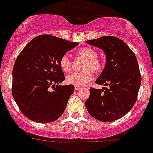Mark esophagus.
<instances>
[{
  "instance_id": "1",
  "label": "esophagus",
  "mask_w": 153,
  "mask_h": 153,
  "mask_svg": "<svg viewBox=\"0 0 153 153\" xmlns=\"http://www.w3.org/2000/svg\"><path fill=\"white\" fill-rule=\"evenodd\" d=\"M80 88H81L80 86H77V85L74 86V89H75V90H79V89H80Z\"/></svg>"
}]
</instances>
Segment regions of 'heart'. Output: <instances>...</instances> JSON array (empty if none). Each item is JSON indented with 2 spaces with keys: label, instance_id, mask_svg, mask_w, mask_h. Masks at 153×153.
Listing matches in <instances>:
<instances>
[{
  "label": "heart",
  "instance_id": "heart-1",
  "mask_svg": "<svg viewBox=\"0 0 153 153\" xmlns=\"http://www.w3.org/2000/svg\"><path fill=\"white\" fill-rule=\"evenodd\" d=\"M77 55L85 60L82 73H72L66 78L67 82L77 86L86 85L93 79L92 72L99 73L102 70V65L98 57V53L92 47H82L77 51ZM61 69L65 72H69L72 68V62L68 55H63L59 61Z\"/></svg>",
  "mask_w": 153,
  "mask_h": 153
}]
</instances>
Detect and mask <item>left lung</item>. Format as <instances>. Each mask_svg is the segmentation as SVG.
<instances>
[{
	"mask_svg": "<svg viewBox=\"0 0 153 153\" xmlns=\"http://www.w3.org/2000/svg\"><path fill=\"white\" fill-rule=\"evenodd\" d=\"M86 43L102 49L106 55L105 68L96 83L108 88H90L85 107L96 120L114 121L128 114L137 100L142 82L138 61L128 45L113 36Z\"/></svg>",
	"mask_w": 153,
	"mask_h": 153,
	"instance_id": "1",
	"label": "left lung"
}]
</instances>
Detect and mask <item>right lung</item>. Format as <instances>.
I'll return each instance as SVG.
<instances>
[{"instance_id": "1", "label": "right lung", "mask_w": 153, "mask_h": 153, "mask_svg": "<svg viewBox=\"0 0 153 153\" xmlns=\"http://www.w3.org/2000/svg\"><path fill=\"white\" fill-rule=\"evenodd\" d=\"M79 43L51 35L35 37L18 56L12 71V96L27 118L37 123L54 121L62 115L73 85H61L65 77L59 61ZM52 87L54 90L51 91Z\"/></svg>"}]
</instances>
